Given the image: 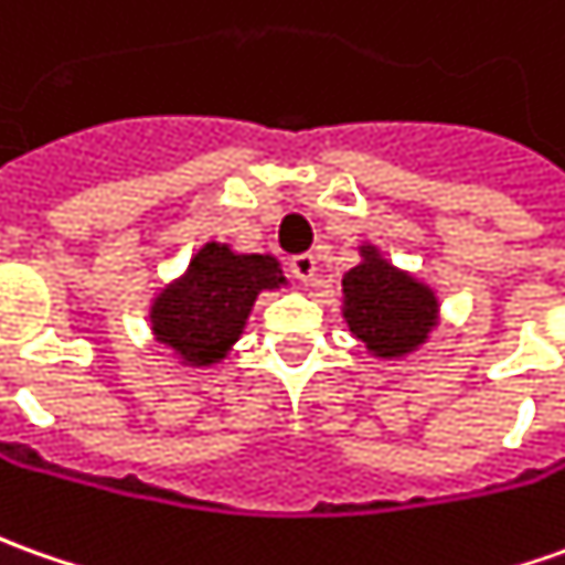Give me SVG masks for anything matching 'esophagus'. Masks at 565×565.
<instances>
[{"label":"esophagus","instance_id":"esophagus-1","mask_svg":"<svg viewBox=\"0 0 565 565\" xmlns=\"http://www.w3.org/2000/svg\"><path fill=\"white\" fill-rule=\"evenodd\" d=\"M290 271H294V278H297V281H302V284L312 281L315 271H318L312 253H299V256H290Z\"/></svg>","mask_w":565,"mask_h":565}]
</instances>
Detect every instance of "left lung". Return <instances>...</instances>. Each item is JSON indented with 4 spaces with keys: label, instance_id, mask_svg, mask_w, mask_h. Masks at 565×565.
Returning <instances> with one entry per match:
<instances>
[{
    "label": "left lung",
    "instance_id": "obj_1",
    "mask_svg": "<svg viewBox=\"0 0 565 565\" xmlns=\"http://www.w3.org/2000/svg\"><path fill=\"white\" fill-rule=\"evenodd\" d=\"M343 318L374 355L402 359L436 328L439 302L427 284L398 271L374 247H362V263L343 278Z\"/></svg>",
    "mask_w": 565,
    "mask_h": 565
}]
</instances>
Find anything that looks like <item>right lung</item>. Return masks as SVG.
<instances>
[{
    "label": "right lung",
    "mask_w": 565,
    "mask_h": 565,
    "mask_svg": "<svg viewBox=\"0 0 565 565\" xmlns=\"http://www.w3.org/2000/svg\"><path fill=\"white\" fill-rule=\"evenodd\" d=\"M281 284L284 275L275 256L206 244L185 275L153 299V337L175 349L185 364H216L237 343L256 297Z\"/></svg>",
    "instance_id": "1"
}]
</instances>
